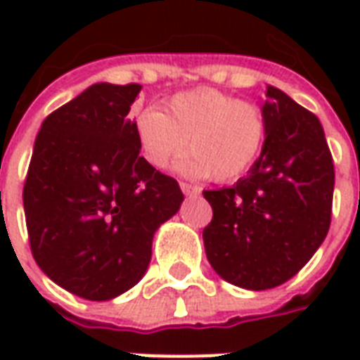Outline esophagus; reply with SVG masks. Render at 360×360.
Masks as SVG:
<instances>
[{"label": "esophagus", "mask_w": 360, "mask_h": 360, "mask_svg": "<svg viewBox=\"0 0 360 360\" xmlns=\"http://www.w3.org/2000/svg\"><path fill=\"white\" fill-rule=\"evenodd\" d=\"M181 191L185 193V195H198L200 193V188L195 187V185H191V183H185V181H181Z\"/></svg>", "instance_id": "obj_1"}]
</instances>
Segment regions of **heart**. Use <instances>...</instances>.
<instances>
[{"label": "heart", "instance_id": "b5f03b06", "mask_svg": "<svg viewBox=\"0 0 360 360\" xmlns=\"http://www.w3.org/2000/svg\"><path fill=\"white\" fill-rule=\"evenodd\" d=\"M136 136L150 165L164 169L179 162L191 175H208L231 183L249 172L268 139V117L262 105L214 89L175 94L167 110H146L136 119Z\"/></svg>", "mask_w": 360, "mask_h": 360}]
</instances>
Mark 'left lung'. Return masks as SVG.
Instances as JSON below:
<instances>
[{
	"mask_svg": "<svg viewBox=\"0 0 360 360\" xmlns=\"http://www.w3.org/2000/svg\"><path fill=\"white\" fill-rule=\"evenodd\" d=\"M268 139L237 185L204 191L212 221L204 249L233 285L262 291L291 279L309 262L332 221L333 160L312 111L268 86Z\"/></svg>",
	"mask_w": 360,
	"mask_h": 360,
	"instance_id": "8db88e82",
	"label": "left lung"
}]
</instances>
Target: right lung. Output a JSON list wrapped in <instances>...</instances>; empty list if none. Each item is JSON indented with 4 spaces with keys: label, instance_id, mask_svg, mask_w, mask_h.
Listing matches in <instances>:
<instances>
[{
    "label": "right lung",
    "instance_id": "1",
    "mask_svg": "<svg viewBox=\"0 0 360 360\" xmlns=\"http://www.w3.org/2000/svg\"><path fill=\"white\" fill-rule=\"evenodd\" d=\"M141 84H92L44 119L22 202L36 264L90 301L125 293L150 264L152 237L179 210V183L141 156L129 119Z\"/></svg>",
    "mask_w": 360,
    "mask_h": 360
}]
</instances>
